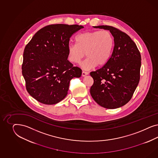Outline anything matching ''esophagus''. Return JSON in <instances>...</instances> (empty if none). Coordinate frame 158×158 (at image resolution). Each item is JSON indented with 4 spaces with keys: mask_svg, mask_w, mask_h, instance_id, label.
Segmentation results:
<instances>
[{
    "mask_svg": "<svg viewBox=\"0 0 158 158\" xmlns=\"http://www.w3.org/2000/svg\"><path fill=\"white\" fill-rule=\"evenodd\" d=\"M88 74H89V73L87 72H86V71H82V73H81L82 77H85L86 75H88Z\"/></svg>",
    "mask_w": 158,
    "mask_h": 158,
    "instance_id": "esophagus-1",
    "label": "esophagus"
}]
</instances>
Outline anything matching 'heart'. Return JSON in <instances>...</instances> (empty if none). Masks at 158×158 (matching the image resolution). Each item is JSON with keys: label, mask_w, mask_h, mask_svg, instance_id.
<instances>
[{"label": "heart", "mask_w": 158, "mask_h": 158, "mask_svg": "<svg viewBox=\"0 0 158 158\" xmlns=\"http://www.w3.org/2000/svg\"><path fill=\"white\" fill-rule=\"evenodd\" d=\"M77 43L68 46V59L73 63H79L86 56L88 58L81 63L85 69L105 65L110 58L114 45L112 34L106 30L89 31L78 35Z\"/></svg>", "instance_id": "heart-1"}]
</instances>
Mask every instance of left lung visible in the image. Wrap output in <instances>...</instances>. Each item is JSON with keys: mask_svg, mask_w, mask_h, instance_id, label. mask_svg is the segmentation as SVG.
<instances>
[{"mask_svg": "<svg viewBox=\"0 0 158 158\" xmlns=\"http://www.w3.org/2000/svg\"><path fill=\"white\" fill-rule=\"evenodd\" d=\"M94 27L110 30L114 38V45L106 64L90 72L94 80L90 94L101 106L118 108L131 100L139 85L141 54L135 43L121 30L109 25Z\"/></svg>", "mask_w": 158, "mask_h": 158, "instance_id": "obj_1", "label": "left lung"}]
</instances>
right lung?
Returning a JSON list of instances; mask_svg holds the SVG:
<instances>
[{"label":"right lung","instance_id":"obj_1","mask_svg":"<svg viewBox=\"0 0 158 158\" xmlns=\"http://www.w3.org/2000/svg\"><path fill=\"white\" fill-rule=\"evenodd\" d=\"M83 28L48 25L26 45L22 73L27 90L35 100L46 105L57 104L67 96L72 78L81 77V69L68 60V46L72 35Z\"/></svg>","mask_w":158,"mask_h":158}]
</instances>
